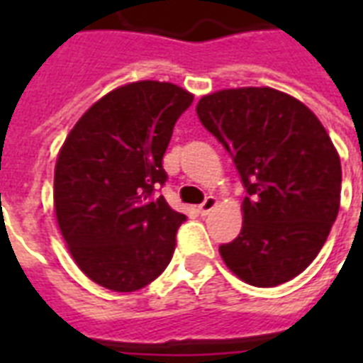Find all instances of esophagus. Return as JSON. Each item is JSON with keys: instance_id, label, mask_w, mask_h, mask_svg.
Masks as SVG:
<instances>
[{"instance_id": "obj_1", "label": "esophagus", "mask_w": 363, "mask_h": 363, "mask_svg": "<svg viewBox=\"0 0 363 363\" xmlns=\"http://www.w3.org/2000/svg\"><path fill=\"white\" fill-rule=\"evenodd\" d=\"M215 207H216V198H215V196H207V198L203 199V203H201L198 207L199 215H207V213H211V211L215 209Z\"/></svg>"}]
</instances>
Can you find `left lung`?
Here are the masks:
<instances>
[{"label": "left lung", "mask_w": 363, "mask_h": 363, "mask_svg": "<svg viewBox=\"0 0 363 363\" xmlns=\"http://www.w3.org/2000/svg\"><path fill=\"white\" fill-rule=\"evenodd\" d=\"M201 124L232 154L241 182L242 228L220 245L241 281L279 286L320 252L341 199V162L320 121L273 88H232L199 99Z\"/></svg>", "instance_id": "obj_1"}]
</instances>
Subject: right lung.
I'll return each mask as SVG.
<instances>
[{"label": "right lung", "mask_w": 363, "mask_h": 363, "mask_svg": "<svg viewBox=\"0 0 363 363\" xmlns=\"http://www.w3.org/2000/svg\"><path fill=\"white\" fill-rule=\"evenodd\" d=\"M192 101L171 82H131L94 104L65 139L54 209L71 256L99 286L133 292L171 262L186 216L156 192L175 122Z\"/></svg>", "instance_id": "right-lung-1"}]
</instances>
